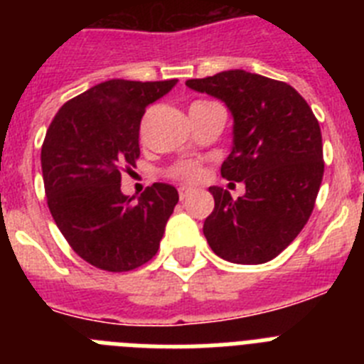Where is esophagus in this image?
<instances>
[{
    "mask_svg": "<svg viewBox=\"0 0 364 364\" xmlns=\"http://www.w3.org/2000/svg\"><path fill=\"white\" fill-rule=\"evenodd\" d=\"M189 193H191V188H180V189H178V197H180V200H184V198L188 197Z\"/></svg>",
    "mask_w": 364,
    "mask_h": 364,
    "instance_id": "esophagus-1",
    "label": "esophagus"
}]
</instances>
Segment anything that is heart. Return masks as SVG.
<instances>
[{"mask_svg": "<svg viewBox=\"0 0 364 364\" xmlns=\"http://www.w3.org/2000/svg\"><path fill=\"white\" fill-rule=\"evenodd\" d=\"M169 175L176 180H184V182H195V180L200 178L202 167L200 164L193 162V160H186V162H180L173 167Z\"/></svg>", "mask_w": 364, "mask_h": 364, "instance_id": "b5f03b06", "label": "heart"}]
</instances>
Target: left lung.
<instances>
[{
	"instance_id": "obj_1",
	"label": "left lung",
	"mask_w": 364,
	"mask_h": 364,
	"mask_svg": "<svg viewBox=\"0 0 364 364\" xmlns=\"http://www.w3.org/2000/svg\"><path fill=\"white\" fill-rule=\"evenodd\" d=\"M186 85L231 111L233 147L220 173L246 184L237 200L226 189L210 188L215 210L204 222L208 244L235 264L268 262L314 211L324 173L319 122L294 87L260 74L224 70Z\"/></svg>"
}]
</instances>
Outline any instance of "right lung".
I'll use <instances>...</instances> for the list:
<instances>
[{
    "mask_svg": "<svg viewBox=\"0 0 364 364\" xmlns=\"http://www.w3.org/2000/svg\"><path fill=\"white\" fill-rule=\"evenodd\" d=\"M178 80H109L69 100L45 134L41 171L50 215L67 242L89 264L129 272L156 255L178 202L169 184L125 197L122 171L136 166L146 107Z\"/></svg>",
    "mask_w": 364,
    "mask_h": 364,
    "instance_id": "add662e5",
    "label": "right lung"
}]
</instances>
